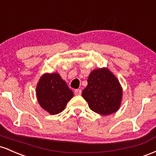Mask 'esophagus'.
Returning a JSON list of instances; mask_svg holds the SVG:
<instances>
[{"mask_svg": "<svg viewBox=\"0 0 156 156\" xmlns=\"http://www.w3.org/2000/svg\"><path fill=\"white\" fill-rule=\"evenodd\" d=\"M74 94H75V95H76V96L81 95L82 90H81V89H76V90H75Z\"/></svg>", "mask_w": 156, "mask_h": 156, "instance_id": "esophagus-1", "label": "esophagus"}]
</instances>
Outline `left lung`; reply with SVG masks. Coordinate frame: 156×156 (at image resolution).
Returning a JSON list of instances; mask_svg holds the SVG:
<instances>
[{
  "label": "left lung",
  "instance_id": "obj_1",
  "mask_svg": "<svg viewBox=\"0 0 156 156\" xmlns=\"http://www.w3.org/2000/svg\"><path fill=\"white\" fill-rule=\"evenodd\" d=\"M82 96L90 110L100 115H109L119 108L122 88L114 74L106 68L92 71Z\"/></svg>",
  "mask_w": 156,
  "mask_h": 156
}]
</instances>
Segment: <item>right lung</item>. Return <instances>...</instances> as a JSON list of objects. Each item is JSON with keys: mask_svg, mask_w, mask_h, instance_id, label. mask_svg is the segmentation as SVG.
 Returning <instances> with one entry per match:
<instances>
[{"mask_svg": "<svg viewBox=\"0 0 156 156\" xmlns=\"http://www.w3.org/2000/svg\"><path fill=\"white\" fill-rule=\"evenodd\" d=\"M36 95L40 105L51 115L61 113L73 93L57 73H45L36 87Z\"/></svg>", "mask_w": 156, "mask_h": 156, "instance_id": "1", "label": "right lung"}]
</instances>
